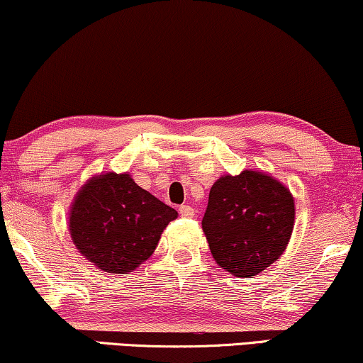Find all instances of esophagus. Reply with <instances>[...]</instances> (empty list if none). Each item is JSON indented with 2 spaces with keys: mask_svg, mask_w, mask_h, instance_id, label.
<instances>
[{
  "mask_svg": "<svg viewBox=\"0 0 363 363\" xmlns=\"http://www.w3.org/2000/svg\"><path fill=\"white\" fill-rule=\"evenodd\" d=\"M178 211H180V215L183 218H193L195 216V210L190 205H182L180 208H178Z\"/></svg>",
  "mask_w": 363,
  "mask_h": 363,
  "instance_id": "1",
  "label": "esophagus"
}]
</instances>
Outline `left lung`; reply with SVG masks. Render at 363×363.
I'll return each mask as SVG.
<instances>
[{"label":"left lung","mask_w":363,"mask_h":363,"mask_svg":"<svg viewBox=\"0 0 363 363\" xmlns=\"http://www.w3.org/2000/svg\"><path fill=\"white\" fill-rule=\"evenodd\" d=\"M294 216V198L279 180L245 170L215 182L201 225L216 264L236 277H250L286 251Z\"/></svg>","instance_id":"1"}]
</instances>
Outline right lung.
I'll return each instance as SVG.
<instances>
[{"label": "right lung", "instance_id": "add662e5", "mask_svg": "<svg viewBox=\"0 0 363 363\" xmlns=\"http://www.w3.org/2000/svg\"><path fill=\"white\" fill-rule=\"evenodd\" d=\"M178 213L128 173L92 177L74 198L69 231L79 252L99 269L128 274L153 255Z\"/></svg>", "mask_w": 363, "mask_h": 363}]
</instances>
